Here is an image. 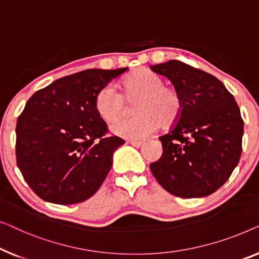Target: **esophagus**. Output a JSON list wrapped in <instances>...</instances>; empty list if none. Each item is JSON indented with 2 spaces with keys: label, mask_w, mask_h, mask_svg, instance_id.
I'll return each instance as SVG.
<instances>
[{
  "label": "esophagus",
  "mask_w": 259,
  "mask_h": 259,
  "mask_svg": "<svg viewBox=\"0 0 259 259\" xmlns=\"http://www.w3.org/2000/svg\"><path fill=\"white\" fill-rule=\"evenodd\" d=\"M128 143L133 145V147L140 148L141 145L143 144V142H142V141H137V140H130V141H128Z\"/></svg>",
  "instance_id": "1"
}]
</instances>
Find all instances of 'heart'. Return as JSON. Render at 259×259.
Instances as JSON below:
<instances>
[{
  "label": "heart",
  "mask_w": 259,
  "mask_h": 259,
  "mask_svg": "<svg viewBox=\"0 0 259 259\" xmlns=\"http://www.w3.org/2000/svg\"><path fill=\"white\" fill-rule=\"evenodd\" d=\"M123 95L114 85L100 89L95 98V108L103 121L111 123L125 111V101L135 102L134 114L136 117L122 119L110 126L118 136L140 140L155 133L161 125H172L180 117L182 100L175 88L164 85L161 76L140 69L123 79Z\"/></svg>",
  "instance_id": "heart-1"
}]
</instances>
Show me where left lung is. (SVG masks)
Here are the masks:
<instances>
[{
    "label": "left lung",
    "instance_id": "8db88e82",
    "mask_svg": "<svg viewBox=\"0 0 259 259\" xmlns=\"http://www.w3.org/2000/svg\"><path fill=\"white\" fill-rule=\"evenodd\" d=\"M150 69L169 78L182 100L176 124L159 137L163 154L150 164L152 175L177 197L213 194L231 176L242 154L244 122L235 97L214 76L181 61Z\"/></svg>",
    "mask_w": 259,
    "mask_h": 259
}]
</instances>
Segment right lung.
Wrapping results in <instances>:
<instances>
[{"label": "right lung", "instance_id": "add662e5", "mask_svg": "<svg viewBox=\"0 0 259 259\" xmlns=\"http://www.w3.org/2000/svg\"><path fill=\"white\" fill-rule=\"evenodd\" d=\"M128 68L88 69L54 81L29 98L16 124V162L43 201L69 205L92 197L124 144L107 136L95 108L100 89Z\"/></svg>", "mask_w": 259, "mask_h": 259}]
</instances>
